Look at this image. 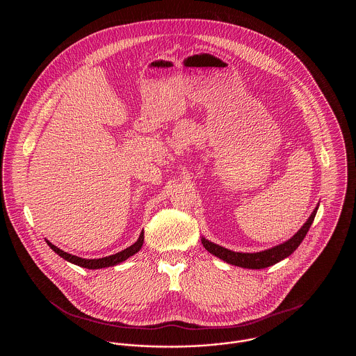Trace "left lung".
<instances>
[{
  "label": "left lung",
  "instance_id": "obj_1",
  "mask_svg": "<svg viewBox=\"0 0 356 356\" xmlns=\"http://www.w3.org/2000/svg\"><path fill=\"white\" fill-rule=\"evenodd\" d=\"M318 207H319V204H316V207L314 208L309 218L305 220V225L298 230V233L295 236H292L289 240H286L282 244H278L273 248H268V250H264L260 252H234V251H230V250L220 247L215 243H211L205 237H202V244L209 254H215L216 257L225 260L229 264L243 267V268H252V270L266 268V267H270V266L284 260L285 257H288L289 254H293L298 250L300 243L305 240L309 226L314 222Z\"/></svg>",
  "mask_w": 356,
  "mask_h": 356
}]
</instances>
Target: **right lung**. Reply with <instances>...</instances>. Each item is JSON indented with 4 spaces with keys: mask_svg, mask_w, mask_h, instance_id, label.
<instances>
[{
    "mask_svg": "<svg viewBox=\"0 0 356 356\" xmlns=\"http://www.w3.org/2000/svg\"><path fill=\"white\" fill-rule=\"evenodd\" d=\"M48 245L51 247V250L61 256L64 260L72 263V264H76L79 267H85V268H89V270H97V268H105V267H111V266H116L124 260H127L130 256L137 254L141 248H143V244H144V230L141 232L138 240L130 245L129 248L118 252V254H109V256H105V257H100V259H83V257H79V256H75V254H68V252H64L63 250L57 248L56 245H53L49 240H47Z\"/></svg>",
    "mask_w": 356,
    "mask_h": 356,
    "instance_id": "right-lung-1",
    "label": "right lung"
}]
</instances>
